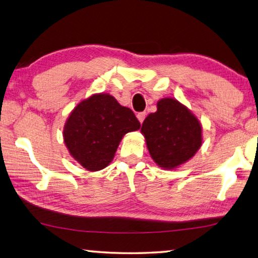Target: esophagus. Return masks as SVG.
<instances>
[{"label":"esophagus","mask_w":258,"mask_h":258,"mask_svg":"<svg viewBox=\"0 0 258 258\" xmlns=\"http://www.w3.org/2000/svg\"><path fill=\"white\" fill-rule=\"evenodd\" d=\"M137 117H138L139 122H141V123H143V121L145 120V117H146V112H139L138 114H137Z\"/></svg>","instance_id":"esophagus-1"}]
</instances>
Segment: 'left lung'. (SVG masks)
<instances>
[{"mask_svg": "<svg viewBox=\"0 0 258 258\" xmlns=\"http://www.w3.org/2000/svg\"><path fill=\"white\" fill-rule=\"evenodd\" d=\"M142 134L152 159L163 169L186 163L202 146V125L188 108L174 98H162L157 111L143 122Z\"/></svg>", "mask_w": 258, "mask_h": 258, "instance_id": "8db88e82", "label": "left lung"}]
</instances>
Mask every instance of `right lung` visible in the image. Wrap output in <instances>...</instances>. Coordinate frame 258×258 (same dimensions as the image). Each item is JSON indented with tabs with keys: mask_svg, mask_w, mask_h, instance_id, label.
I'll return each instance as SVG.
<instances>
[{
	"mask_svg": "<svg viewBox=\"0 0 258 258\" xmlns=\"http://www.w3.org/2000/svg\"><path fill=\"white\" fill-rule=\"evenodd\" d=\"M141 128L135 113L121 106L110 94H94L81 101L63 128V138L71 156L88 171L111 163L121 139Z\"/></svg>",
	"mask_w": 258,
	"mask_h": 258,
	"instance_id": "add662e5",
	"label": "right lung"
}]
</instances>
